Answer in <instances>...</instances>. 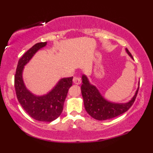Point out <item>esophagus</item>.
<instances>
[{"mask_svg": "<svg viewBox=\"0 0 153 153\" xmlns=\"http://www.w3.org/2000/svg\"><path fill=\"white\" fill-rule=\"evenodd\" d=\"M73 82H74L75 84H77V85H79V84L81 83V79H80V77L75 76L74 77V78H73Z\"/></svg>", "mask_w": 153, "mask_h": 153, "instance_id": "1", "label": "esophagus"}]
</instances>
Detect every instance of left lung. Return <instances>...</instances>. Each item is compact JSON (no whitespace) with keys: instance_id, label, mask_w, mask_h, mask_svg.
Here are the masks:
<instances>
[{"instance_id":"obj_1","label":"left lung","mask_w":153,"mask_h":153,"mask_svg":"<svg viewBox=\"0 0 153 153\" xmlns=\"http://www.w3.org/2000/svg\"><path fill=\"white\" fill-rule=\"evenodd\" d=\"M126 50L128 54L133 58L129 50L127 49ZM82 79L81 92L85 110L91 117L100 121L112 119L129 110L136 99L139 90V88L137 90L134 96L129 102L127 103H114L108 102L103 99L98 89L94 85L89 83L85 75H82Z\"/></svg>"}]
</instances>
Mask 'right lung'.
<instances>
[{
    "mask_svg": "<svg viewBox=\"0 0 153 153\" xmlns=\"http://www.w3.org/2000/svg\"><path fill=\"white\" fill-rule=\"evenodd\" d=\"M46 45L47 42L36 43L19 59L14 77V86L19 102L26 113L36 120L49 122L58 118L62 114L68 90L73 85V77L61 79L49 94L43 96H34L26 88L22 79L24 66Z\"/></svg>",
    "mask_w": 153,
    "mask_h": 153,
    "instance_id": "obj_1",
    "label": "right lung"
}]
</instances>
